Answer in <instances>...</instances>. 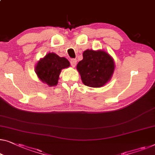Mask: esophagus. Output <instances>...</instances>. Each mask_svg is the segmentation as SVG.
<instances>
[{"label":"esophagus","mask_w":155,"mask_h":155,"mask_svg":"<svg viewBox=\"0 0 155 155\" xmlns=\"http://www.w3.org/2000/svg\"><path fill=\"white\" fill-rule=\"evenodd\" d=\"M76 64H77V60L75 59H73L71 60V65L73 67H75L76 66Z\"/></svg>","instance_id":"obj_1"}]
</instances>
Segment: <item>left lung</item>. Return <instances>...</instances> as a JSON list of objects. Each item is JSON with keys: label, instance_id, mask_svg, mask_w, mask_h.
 <instances>
[{"label": "left lung", "instance_id": "8db88e82", "mask_svg": "<svg viewBox=\"0 0 155 155\" xmlns=\"http://www.w3.org/2000/svg\"><path fill=\"white\" fill-rule=\"evenodd\" d=\"M83 59L77 65L83 84L90 87H101L111 79L115 63L111 56L104 50H87Z\"/></svg>", "mask_w": 155, "mask_h": 155}]
</instances>
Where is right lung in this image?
Listing matches in <instances>:
<instances>
[{"label":"right lung","instance_id":"right-lung-1","mask_svg":"<svg viewBox=\"0 0 155 155\" xmlns=\"http://www.w3.org/2000/svg\"><path fill=\"white\" fill-rule=\"evenodd\" d=\"M70 66V62L65 57H60L55 53H48L40 59L35 71L43 83L53 87L57 84L62 69Z\"/></svg>","mask_w":155,"mask_h":155}]
</instances>
